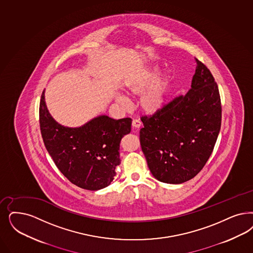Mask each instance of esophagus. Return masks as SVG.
Returning a JSON list of instances; mask_svg holds the SVG:
<instances>
[{
    "label": "esophagus",
    "mask_w": 253,
    "mask_h": 253,
    "mask_svg": "<svg viewBox=\"0 0 253 253\" xmlns=\"http://www.w3.org/2000/svg\"><path fill=\"white\" fill-rule=\"evenodd\" d=\"M131 125H132V127H133V128H135V129H138V128L141 127L142 123H141V122H140L138 120H132Z\"/></svg>",
    "instance_id": "1"
}]
</instances>
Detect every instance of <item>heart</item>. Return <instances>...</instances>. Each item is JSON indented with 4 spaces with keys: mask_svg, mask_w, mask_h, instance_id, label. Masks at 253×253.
I'll return each mask as SVG.
<instances>
[{
    "mask_svg": "<svg viewBox=\"0 0 253 253\" xmlns=\"http://www.w3.org/2000/svg\"><path fill=\"white\" fill-rule=\"evenodd\" d=\"M156 75L157 72L155 70L139 71L126 82L124 86L125 93L129 96L142 94L155 79ZM167 84V79H159L141 97L140 107L145 113L153 115L164 108L166 105ZM116 101L123 106L129 105V100L123 96H116Z\"/></svg>",
    "mask_w": 253,
    "mask_h": 253,
    "instance_id": "heart-1",
    "label": "heart"
}]
</instances>
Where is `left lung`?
<instances>
[{
    "label": "left lung",
    "mask_w": 253,
    "mask_h": 253,
    "mask_svg": "<svg viewBox=\"0 0 253 253\" xmlns=\"http://www.w3.org/2000/svg\"><path fill=\"white\" fill-rule=\"evenodd\" d=\"M197 66L190 90L141 121L140 144L152 175L161 182L181 184L207 164L221 124L218 87L209 68Z\"/></svg>",
    "instance_id": "8db88e82"
}]
</instances>
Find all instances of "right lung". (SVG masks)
I'll list each match as a JSON object with an SVG mask.
<instances>
[{"mask_svg": "<svg viewBox=\"0 0 253 253\" xmlns=\"http://www.w3.org/2000/svg\"><path fill=\"white\" fill-rule=\"evenodd\" d=\"M39 121L45 148L70 182L88 191L110 185L116 167L121 165L120 144L131 131V119L114 120L101 115L80 127H66L48 112L44 90Z\"/></svg>", "mask_w": 253, "mask_h": 253, "instance_id": "add662e5", "label": "right lung"}]
</instances>
